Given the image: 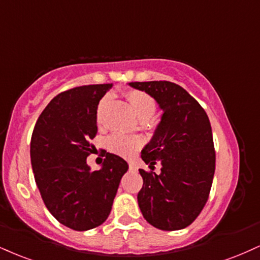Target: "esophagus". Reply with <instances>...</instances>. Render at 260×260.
<instances>
[{
  "mask_svg": "<svg viewBox=\"0 0 260 260\" xmlns=\"http://www.w3.org/2000/svg\"><path fill=\"white\" fill-rule=\"evenodd\" d=\"M129 170L131 171H137V170H138V168H137V166L134 165V164H129Z\"/></svg>",
  "mask_w": 260,
  "mask_h": 260,
  "instance_id": "34e87169",
  "label": "esophagus"
}]
</instances>
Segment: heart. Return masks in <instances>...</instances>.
<instances>
[{
  "instance_id": "obj_1",
  "label": "heart",
  "mask_w": 260,
  "mask_h": 260,
  "mask_svg": "<svg viewBox=\"0 0 260 260\" xmlns=\"http://www.w3.org/2000/svg\"><path fill=\"white\" fill-rule=\"evenodd\" d=\"M128 102L132 106L134 114L142 122H145L154 116L156 111V102L150 96L148 93L142 90H129L126 94ZM110 98L105 96L99 103L98 111H96V120L98 122L104 114L105 109L108 108ZM108 146L115 154L123 156V157H132L136 151L142 146V140L136 137H124V136H112L108 140Z\"/></svg>"
}]
</instances>
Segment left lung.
<instances>
[{"label": "left lung", "instance_id": "left-lung-1", "mask_svg": "<svg viewBox=\"0 0 260 260\" xmlns=\"http://www.w3.org/2000/svg\"><path fill=\"white\" fill-rule=\"evenodd\" d=\"M148 93L162 111L152 138L142 150V160L154 171L139 170L143 187L138 205L149 224L160 230L190 225L207 202L215 170L213 136L202 106L185 89L168 81L128 83Z\"/></svg>", "mask_w": 260, "mask_h": 260}]
</instances>
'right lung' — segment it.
<instances>
[{
    "instance_id": "right-lung-1",
    "label": "right lung",
    "mask_w": 260,
    "mask_h": 260,
    "mask_svg": "<svg viewBox=\"0 0 260 260\" xmlns=\"http://www.w3.org/2000/svg\"><path fill=\"white\" fill-rule=\"evenodd\" d=\"M112 83L89 84L51 100L34 128L32 172L41 198L53 217L73 230L94 229L108 219L128 164L106 152L99 171L87 165L96 136V109Z\"/></svg>"
}]
</instances>
